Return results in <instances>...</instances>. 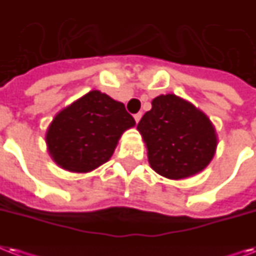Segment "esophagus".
I'll return each mask as SVG.
<instances>
[{"mask_svg":"<svg viewBox=\"0 0 256 256\" xmlns=\"http://www.w3.org/2000/svg\"><path fill=\"white\" fill-rule=\"evenodd\" d=\"M140 118H142V113L134 114V120H135V122H136V124H138V122L140 121Z\"/></svg>","mask_w":256,"mask_h":256,"instance_id":"obj_1","label":"esophagus"}]
</instances>
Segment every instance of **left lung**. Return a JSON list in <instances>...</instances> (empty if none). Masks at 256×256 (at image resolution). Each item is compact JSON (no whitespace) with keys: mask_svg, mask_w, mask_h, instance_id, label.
<instances>
[{"mask_svg":"<svg viewBox=\"0 0 256 256\" xmlns=\"http://www.w3.org/2000/svg\"><path fill=\"white\" fill-rule=\"evenodd\" d=\"M139 121L154 171L172 180L201 172L217 148V132L205 113L176 94H160Z\"/></svg>","mask_w":256,"mask_h":256,"instance_id":"obj_1","label":"left lung"}]
</instances>
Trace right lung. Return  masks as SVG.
Segmentation results:
<instances>
[{"label": "right lung", "mask_w": 256, "mask_h": 256, "mask_svg": "<svg viewBox=\"0 0 256 256\" xmlns=\"http://www.w3.org/2000/svg\"><path fill=\"white\" fill-rule=\"evenodd\" d=\"M134 118L124 105L90 90L56 114L46 132L48 152L60 168L90 172L109 160Z\"/></svg>", "instance_id": "obj_1"}]
</instances>
